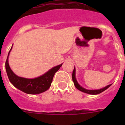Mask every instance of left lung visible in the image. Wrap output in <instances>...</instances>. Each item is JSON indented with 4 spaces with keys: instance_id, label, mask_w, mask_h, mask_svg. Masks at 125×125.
Returning a JSON list of instances; mask_svg holds the SVG:
<instances>
[{
    "instance_id": "1",
    "label": "left lung",
    "mask_w": 125,
    "mask_h": 125,
    "mask_svg": "<svg viewBox=\"0 0 125 125\" xmlns=\"http://www.w3.org/2000/svg\"><path fill=\"white\" fill-rule=\"evenodd\" d=\"M72 79L73 81L75 87L78 89H79V91H82V92L85 93L87 94H100L101 93L103 92L104 91H105L106 89H108L109 87L111 86V84H109L106 86L104 87L103 88H101V89H94V90H90V89H85V88H83L79 84V83H78L77 80H76V69H75V67L74 68L73 72V74H72Z\"/></svg>"
}]
</instances>
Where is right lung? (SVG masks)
Segmentation results:
<instances>
[{
	"label": "right lung",
	"instance_id": "1",
	"mask_svg": "<svg viewBox=\"0 0 125 125\" xmlns=\"http://www.w3.org/2000/svg\"><path fill=\"white\" fill-rule=\"evenodd\" d=\"M12 49V46L9 52L5 62V69L10 82L16 88L29 94H37L47 91L50 88L55 73L61 67L62 63L51 68L46 73L37 78L33 79L22 78L15 74L9 64V56Z\"/></svg>",
	"mask_w": 125,
	"mask_h": 125
}]
</instances>
